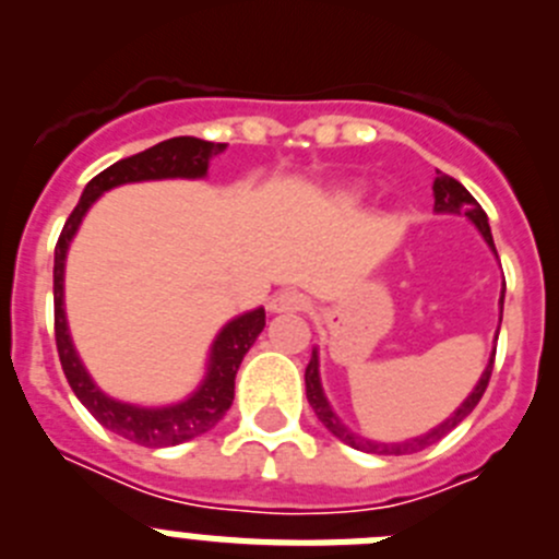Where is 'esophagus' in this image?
<instances>
[{
    "mask_svg": "<svg viewBox=\"0 0 559 559\" xmlns=\"http://www.w3.org/2000/svg\"><path fill=\"white\" fill-rule=\"evenodd\" d=\"M308 308V296L299 294V290H280L269 302L271 313H299V310Z\"/></svg>",
    "mask_w": 559,
    "mask_h": 559,
    "instance_id": "obj_1",
    "label": "esophagus"
}]
</instances>
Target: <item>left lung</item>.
Masks as SVG:
<instances>
[{
	"instance_id": "obj_1",
	"label": "left lung",
	"mask_w": 559,
	"mask_h": 559,
	"mask_svg": "<svg viewBox=\"0 0 559 559\" xmlns=\"http://www.w3.org/2000/svg\"><path fill=\"white\" fill-rule=\"evenodd\" d=\"M433 210L437 212H456V215H467V218L476 224V229L481 231V237L487 240V246H490L492 251H496V243H492V231H490V224H487V215H484L481 204H478L476 199H473L471 192L464 190L462 185H459L456 179H451V176H445V173L437 170V179H433ZM501 313H503V296H501ZM492 360H496V349H492L490 355V364H487V369L481 372V378H478L476 389H473L471 394H467V400H464L462 406L456 408V412L451 414V417L442 423V426L431 428L428 433H423V437H414V439H406V442H372V439H364L358 437V433L349 431L344 423L338 419V414L330 408L328 397H324V389H322V380H319V355H316L313 349V358H310L308 369H305V392H308V403L310 408L316 412V417L322 419V426L328 428L333 437H338L341 442H347L349 448H355V451H367V453H378V456H403V453H417L423 451V448L433 445V442H439V439L445 437L448 431H453V428L462 423L467 414L473 412V408L478 406V400H481V394L487 392V383H490V374H492Z\"/></svg>"
}]
</instances>
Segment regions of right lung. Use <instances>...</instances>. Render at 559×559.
I'll list each match as a JSON object with an SVG mask.
<instances>
[{
    "mask_svg": "<svg viewBox=\"0 0 559 559\" xmlns=\"http://www.w3.org/2000/svg\"><path fill=\"white\" fill-rule=\"evenodd\" d=\"M224 142H206L195 136H173V140L159 142L142 153H133L128 159L114 162L95 179L88 181L81 201L72 210V215L63 224L61 237L56 243V269H52V294H56V344L58 358H61L63 374L69 386L78 394L83 406L92 412V417L106 426L108 431L120 433L122 439H131L136 445L145 448H167L181 445L187 439H195L201 433L212 431L218 426L224 414L229 412L235 400V374L240 369V360L249 353L257 335L265 328V310L254 308L249 313L237 316L229 324H224L210 349V364L201 386L181 403L159 408L131 406L122 400L108 397L100 392L95 380L88 378L86 367L81 364L72 344V335L67 328V313H63V265H67V251L78 226L88 206L100 199L103 192L111 187L131 185V181H156V179H204L212 156L224 151Z\"/></svg>",
    "mask_w": 559,
    "mask_h": 559,
    "instance_id": "right-lung-1",
    "label": "right lung"
}]
</instances>
